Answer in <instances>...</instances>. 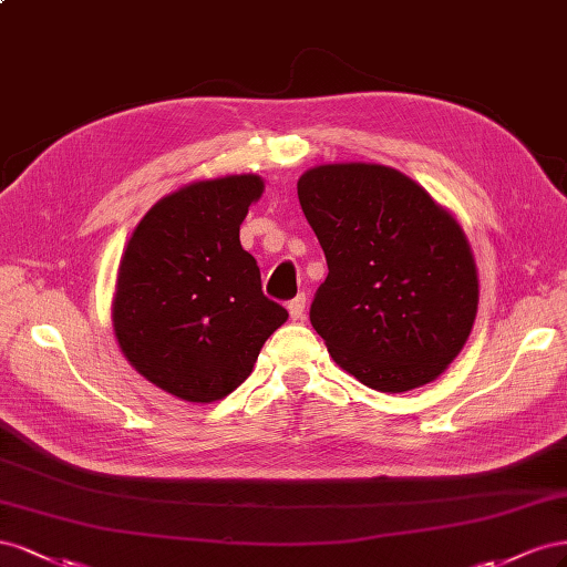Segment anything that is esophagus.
I'll list each match as a JSON object with an SVG mask.
<instances>
[{
  "instance_id": "1",
  "label": "esophagus",
  "mask_w": 567,
  "mask_h": 567,
  "mask_svg": "<svg viewBox=\"0 0 567 567\" xmlns=\"http://www.w3.org/2000/svg\"><path fill=\"white\" fill-rule=\"evenodd\" d=\"M303 309H306V297L303 295H297L292 301L287 303V311H289V318H292V320H301Z\"/></svg>"
}]
</instances>
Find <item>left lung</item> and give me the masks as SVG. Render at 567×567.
I'll list each match as a JSON object with an SVG mask.
<instances>
[{"instance_id":"1","label":"left lung","mask_w":567,"mask_h":567,"mask_svg":"<svg viewBox=\"0 0 567 567\" xmlns=\"http://www.w3.org/2000/svg\"><path fill=\"white\" fill-rule=\"evenodd\" d=\"M297 192L328 261L311 326L334 363L392 394L440 378L467 342L480 301L458 220L380 164L316 166Z\"/></svg>"}]
</instances>
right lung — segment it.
I'll return each mask as SVG.
<instances>
[{
  "label": "right lung",
  "instance_id": "right-lung-1",
  "mask_svg": "<svg viewBox=\"0 0 567 567\" xmlns=\"http://www.w3.org/2000/svg\"><path fill=\"white\" fill-rule=\"evenodd\" d=\"M261 194L254 173L189 183L158 199L127 239L113 332L137 373L177 399L228 396L287 320L239 245V225Z\"/></svg>",
  "mask_w": 567,
  "mask_h": 567
}]
</instances>
